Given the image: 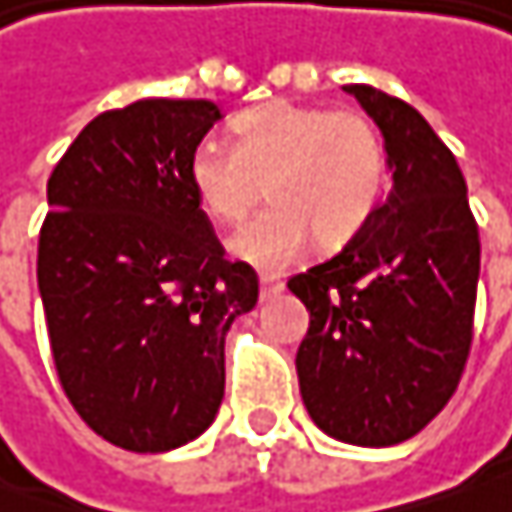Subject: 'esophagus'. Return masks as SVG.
I'll return each mask as SVG.
<instances>
[{
    "label": "esophagus",
    "instance_id": "34e87169",
    "mask_svg": "<svg viewBox=\"0 0 512 512\" xmlns=\"http://www.w3.org/2000/svg\"><path fill=\"white\" fill-rule=\"evenodd\" d=\"M259 288H262V300H268V297H276L285 285H282V279H276V276L262 274L259 276Z\"/></svg>",
    "mask_w": 512,
    "mask_h": 512
}]
</instances>
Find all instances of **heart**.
<instances>
[{
	"label": "heart",
	"instance_id": "1",
	"mask_svg": "<svg viewBox=\"0 0 512 512\" xmlns=\"http://www.w3.org/2000/svg\"><path fill=\"white\" fill-rule=\"evenodd\" d=\"M189 186L206 215L238 224L262 198L271 206L230 238L233 256L285 268L309 244L341 247L373 215L384 186V142L361 110L271 101L233 122V145L201 139Z\"/></svg>",
	"mask_w": 512,
	"mask_h": 512
}]
</instances>
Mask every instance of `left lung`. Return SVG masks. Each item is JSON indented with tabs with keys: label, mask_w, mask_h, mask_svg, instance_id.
<instances>
[{
	"label": "left lung",
	"mask_w": 512,
	"mask_h": 512,
	"mask_svg": "<svg viewBox=\"0 0 512 512\" xmlns=\"http://www.w3.org/2000/svg\"><path fill=\"white\" fill-rule=\"evenodd\" d=\"M344 90L382 130L393 186L338 256L288 279L309 309L297 376L320 431L382 449L420 434L457 390L481 241L455 154L431 125L402 98Z\"/></svg>",
	"instance_id": "8db88e82"
}]
</instances>
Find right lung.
Returning <instances> with one entry per match:
<instances>
[{
  "instance_id": "1",
  "label": "right lung",
  "mask_w": 512,
  "mask_h": 512,
  "mask_svg": "<svg viewBox=\"0 0 512 512\" xmlns=\"http://www.w3.org/2000/svg\"><path fill=\"white\" fill-rule=\"evenodd\" d=\"M218 119L206 98L133 101L95 116L49 177L37 288L57 379L128 452H171L212 425L227 329L259 300L186 174Z\"/></svg>"
}]
</instances>
